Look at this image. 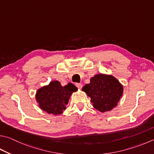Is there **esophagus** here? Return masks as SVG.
I'll return each instance as SVG.
<instances>
[{
  "label": "esophagus",
  "mask_w": 154,
  "mask_h": 154,
  "mask_svg": "<svg viewBox=\"0 0 154 154\" xmlns=\"http://www.w3.org/2000/svg\"><path fill=\"white\" fill-rule=\"evenodd\" d=\"M76 86H77V88L82 89V87H83V85L82 84V83H76Z\"/></svg>",
  "instance_id": "1"
}]
</instances>
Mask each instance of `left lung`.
<instances>
[{"label": "left lung", "instance_id": "obj_1", "mask_svg": "<svg viewBox=\"0 0 154 154\" xmlns=\"http://www.w3.org/2000/svg\"><path fill=\"white\" fill-rule=\"evenodd\" d=\"M91 98L93 106L100 112L110 111L115 107L123 93V87L112 75L98 74L83 87Z\"/></svg>", "mask_w": 154, "mask_h": 154}]
</instances>
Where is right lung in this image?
Returning a JSON list of instances; mask_svg holds the SVG:
<instances>
[{"instance_id": "1", "label": "right lung", "mask_w": 154, "mask_h": 154, "mask_svg": "<svg viewBox=\"0 0 154 154\" xmlns=\"http://www.w3.org/2000/svg\"><path fill=\"white\" fill-rule=\"evenodd\" d=\"M76 91L77 88L71 83L62 86L59 82L53 81L49 85L38 89L35 99L42 110L48 114L57 115L65 110L72 92Z\"/></svg>"}]
</instances>
